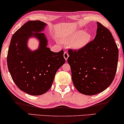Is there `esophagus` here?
I'll return each mask as SVG.
<instances>
[{
    "mask_svg": "<svg viewBox=\"0 0 124 124\" xmlns=\"http://www.w3.org/2000/svg\"><path fill=\"white\" fill-rule=\"evenodd\" d=\"M63 57H64V59H65V60H67V59H68V58H69V54H68V53H67V52H64V54H63Z\"/></svg>",
    "mask_w": 124,
    "mask_h": 124,
    "instance_id": "1",
    "label": "esophagus"
}]
</instances>
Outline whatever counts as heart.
<instances>
[{
    "label": "heart",
    "mask_w": 124,
    "mask_h": 124,
    "mask_svg": "<svg viewBox=\"0 0 124 124\" xmlns=\"http://www.w3.org/2000/svg\"><path fill=\"white\" fill-rule=\"evenodd\" d=\"M92 34L88 31L76 30L64 36L62 39V42L64 44H70L74 50H80L86 46L92 40Z\"/></svg>",
    "instance_id": "obj_1"
}]
</instances>
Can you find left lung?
<instances>
[{"instance_id":"left-lung-1","label":"left lung","mask_w":124,"mask_h":124,"mask_svg":"<svg viewBox=\"0 0 124 124\" xmlns=\"http://www.w3.org/2000/svg\"><path fill=\"white\" fill-rule=\"evenodd\" d=\"M93 41L80 50H69L72 80L80 93L93 95L106 89L116 74L118 50L110 31L97 22Z\"/></svg>"}]
</instances>
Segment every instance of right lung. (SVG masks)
I'll return each mask as SVG.
<instances>
[{"instance_id":"1","label":"right lung","mask_w":124,"mask_h":124,"mask_svg":"<svg viewBox=\"0 0 124 124\" xmlns=\"http://www.w3.org/2000/svg\"><path fill=\"white\" fill-rule=\"evenodd\" d=\"M47 24L30 21L12 36L7 55V65L14 83L21 90L31 95H40L51 88L55 75L65 63L63 50L53 52L47 47L44 33ZM31 37L39 41L37 50L27 46Z\"/></svg>"}]
</instances>
